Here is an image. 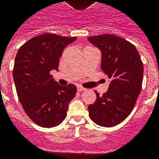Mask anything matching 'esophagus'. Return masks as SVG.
<instances>
[{
  "instance_id": "34e87169",
  "label": "esophagus",
  "mask_w": 159,
  "mask_h": 159,
  "mask_svg": "<svg viewBox=\"0 0 159 159\" xmlns=\"http://www.w3.org/2000/svg\"><path fill=\"white\" fill-rule=\"evenodd\" d=\"M85 88L83 87V86H81V85H78V91H79V92H81V91H84L85 90Z\"/></svg>"
}]
</instances>
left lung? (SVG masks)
<instances>
[{"label":"left lung","instance_id":"8db88e82","mask_svg":"<svg viewBox=\"0 0 159 159\" xmlns=\"http://www.w3.org/2000/svg\"><path fill=\"white\" fill-rule=\"evenodd\" d=\"M102 52V70L110 80L107 92L88 107L89 118L97 125L112 127L129 115L142 90L143 63L136 47L114 34L88 38Z\"/></svg>","mask_w":159,"mask_h":159}]
</instances>
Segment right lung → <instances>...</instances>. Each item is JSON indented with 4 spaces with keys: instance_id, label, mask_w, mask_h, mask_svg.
<instances>
[{
    "instance_id": "obj_1",
    "label": "right lung",
    "mask_w": 159,
    "mask_h": 159,
    "mask_svg": "<svg viewBox=\"0 0 159 159\" xmlns=\"http://www.w3.org/2000/svg\"><path fill=\"white\" fill-rule=\"evenodd\" d=\"M76 39L45 33L26 41L16 53L13 76L17 97L29 118L40 126L60 125L77 93L75 85H60L50 74L58 69L65 47Z\"/></svg>"
}]
</instances>
